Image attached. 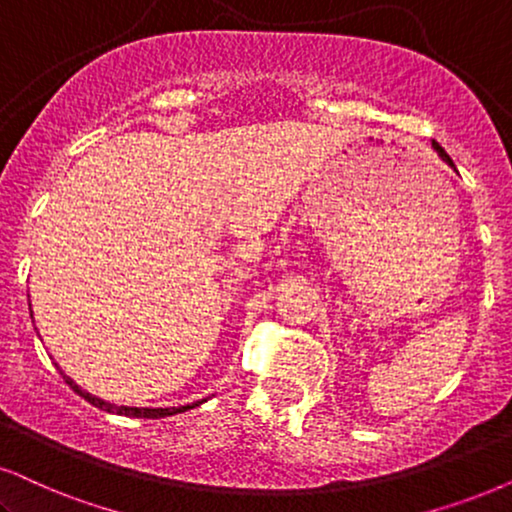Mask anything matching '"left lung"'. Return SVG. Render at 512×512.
I'll list each match as a JSON object with an SVG mask.
<instances>
[{
    "mask_svg": "<svg viewBox=\"0 0 512 512\" xmlns=\"http://www.w3.org/2000/svg\"><path fill=\"white\" fill-rule=\"evenodd\" d=\"M432 148H435V151H437V155H439V158H442V160H444V163H449L451 167H454V160H451V158H449V153H446V151H444V148L437 144V141H432Z\"/></svg>",
    "mask_w": 512,
    "mask_h": 512,
    "instance_id": "obj_1",
    "label": "left lung"
}]
</instances>
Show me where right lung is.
Returning <instances> with one entry per match:
<instances>
[{
    "label": "right lung",
    "mask_w": 512,
    "mask_h": 512,
    "mask_svg": "<svg viewBox=\"0 0 512 512\" xmlns=\"http://www.w3.org/2000/svg\"><path fill=\"white\" fill-rule=\"evenodd\" d=\"M58 371H61V368H58ZM61 375H63V380H66V383L73 387V392H77L80 394L82 399H87L89 404H94V406H99L101 411H108V413H118V416H132V418H165V416H174V413H184V411H189V409H196V406H200L203 404V401H208V399H200V401H196V404H186V406H177V409H137V406H115V404H108V401H103V399H99V397H94V394H89L87 390H82L80 385L77 383H73V378H68L66 373L61 371Z\"/></svg>",
    "instance_id": "obj_1"
}]
</instances>
